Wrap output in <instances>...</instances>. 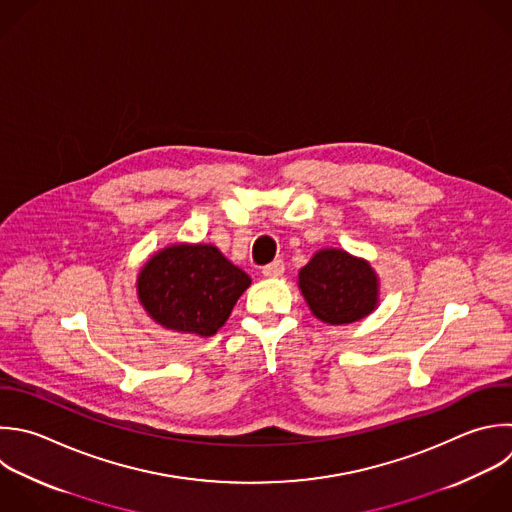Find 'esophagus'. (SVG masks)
<instances>
[{
	"label": "esophagus",
	"instance_id": "1",
	"mask_svg": "<svg viewBox=\"0 0 512 512\" xmlns=\"http://www.w3.org/2000/svg\"><path fill=\"white\" fill-rule=\"evenodd\" d=\"M262 274H264L266 278H278V276H282V274H284V262H282V260H274V262L266 264V266L262 268Z\"/></svg>",
	"mask_w": 512,
	"mask_h": 512
}]
</instances>
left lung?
I'll return each mask as SVG.
<instances>
[{
	"label": "left lung",
	"instance_id": "1",
	"mask_svg": "<svg viewBox=\"0 0 512 512\" xmlns=\"http://www.w3.org/2000/svg\"><path fill=\"white\" fill-rule=\"evenodd\" d=\"M300 292L312 314L332 326L350 324L378 306V276L362 258L326 248L298 274Z\"/></svg>",
	"mask_w": 512,
	"mask_h": 512
}]
</instances>
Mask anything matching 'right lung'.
I'll return each instance as SVG.
<instances>
[{
	"label": "right lung",
	"instance_id": "add662e5",
	"mask_svg": "<svg viewBox=\"0 0 512 512\" xmlns=\"http://www.w3.org/2000/svg\"><path fill=\"white\" fill-rule=\"evenodd\" d=\"M250 276L212 244H174L154 254L138 276V298L168 330L216 334L228 320Z\"/></svg>",
	"mask_w": 512,
	"mask_h": 512
}]
</instances>
